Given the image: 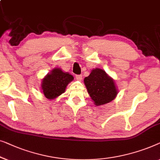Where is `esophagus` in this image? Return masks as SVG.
Here are the masks:
<instances>
[{
  "label": "esophagus",
  "instance_id": "obj_1",
  "mask_svg": "<svg viewBox=\"0 0 160 160\" xmlns=\"http://www.w3.org/2000/svg\"><path fill=\"white\" fill-rule=\"evenodd\" d=\"M75 78H76V79H77L78 80H81L82 79V75H77L75 76Z\"/></svg>",
  "mask_w": 160,
  "mask_h": 160
}]
</instances>
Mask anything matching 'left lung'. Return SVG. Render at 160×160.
Here are the masks:
<instances>
[{
    "label": "left lung",
    "instance_id": "obj_1",
    "mask_svg": "<svg viewBox=\"0 0 160 160\" xmlns=\"http://www.w3.org/2000/svg\"><path fill=\"white\" fill-rule=\"evenodd\" d=\"M84 82L90 96L97 106L112 102L118 94L114 80L101 69H93L88 77L85 78Z\"/></svg>",
    "mask_w": 160,
    "mask_h": 160
}]
</instances>
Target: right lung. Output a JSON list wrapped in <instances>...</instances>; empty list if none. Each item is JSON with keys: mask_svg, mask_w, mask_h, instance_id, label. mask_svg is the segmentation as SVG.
Segmentation results:
<instances>
[{"mask_svg": "<svg viewBox=\"0 0 160 160\" xmlns=\"http://www.w3.org/2000/svg\"><path fill=\"white\" fill-rule=\"evenodd\" d=\"M74 79L68 72H63L62 69H54L48 74L42 82V90L45 96L53 99L64 93L67 85Z\"/></svg>", "mask_w": 160, "mask_h": 160, "instance_id": "right-lung-1", "label": "right lung"}]
</instances>
